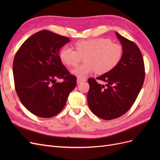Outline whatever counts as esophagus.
<instances>
[{
	"mask_svg": "<svg viewBox=\"0 0 160 160\" xmlns=\"http://www.w3.org/2000/svg\"><path fill=\"white\" fill-rule=\"evenodd\" d=\"M87 79H83V78H79V77H78V78H77V84H79L80 83H81V82H83V81H85Z\"/></svg>",
	"mask_w": 160,
	"mask_h": 160,
	"instance_id": "34e87169",
	"label": "esophagus"
}]
</instances>
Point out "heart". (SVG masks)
<instances>
[{"label": "heart", "mask_w": 160, "mask_h": 160, "mask_svg": "<svg viewBox=\"0 0 160 160\" xmlns=\"http://www.w3.org/2000/svg\"><path fill=\"white\" fill-rule=\"evenodd\" d=\"M73 45L75 50L67 46L62 47L59 58L63 64L76 67L84 57L85 63L72 71L79 77L95 71L99 75L107 73L117 66L122 57V46L107 38L80 40Z\"/></svg>", "instance_id": "1"}]
</instances>
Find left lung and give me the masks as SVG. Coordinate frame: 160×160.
<instances>
[{
	"label": "left lung",
	"instance_id": "obj_1",
	"mask_svg": "<svg viewBox=\"0 0 160 160\" xmlns=\"http://www.w3.org/2000/svg\"><path fill=\"white\" fill-rule=\"evenodd\" d=\"M116 35L122 45V59L114 69L96 78L105 82V87L94 78L88 79L89 107L105 120L119 118L132 108L145 79L144 62L139 47L118 32Z\"/></svg>",
	"mask_w": 160,
	"mask_h": 160
}]
</instances>
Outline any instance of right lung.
<instances>
[{"mask_svg":"<svg viewBox=\"0 0 160 160\" xmlns=\"http://www.w3.org/2000/svg\"><path fill=\"white\" fill-rule=\"evenodd\" d=\"M67 37L43 30L24 42L14 58V88L21 102L38 117H54L64 108L77 77L62 64L59 51ZM57 78L62 79L61 83Z\"/></svg>","mask_w":160,"mask_h":160,"instance_id":"right-lung-1","label":"right lung"}]
</instances>
